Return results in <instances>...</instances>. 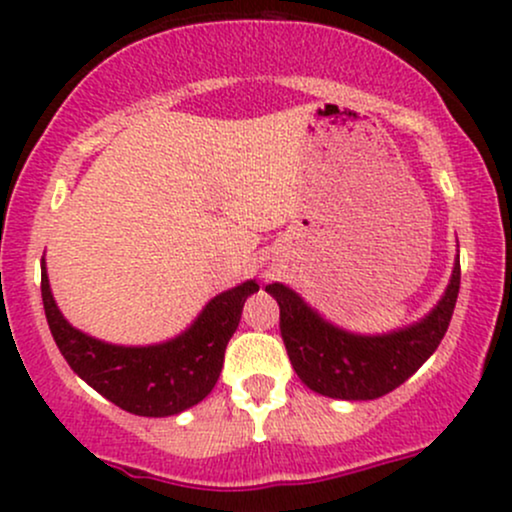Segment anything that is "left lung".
<instances>
[{
    "label": "left lung",
    "mask_w": 512,
    "mask_h": 512,
    "mask_svg": "<svg viewBox=\"0 0 512 512\" xmlns=\"http://www.w3.org/2000/svg\"><path fill=\"white\" fill-rule=\"evenodd\" d=\"M279 303V330L291 366L317 395L346 402L378 399L409 380L445 337L460 293V255L445 293L421 320L383 334H358L320 315L291 286H267Z\"/></svg>",
    "instance_id": "1"
}]
</instances>
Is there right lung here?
Here are the masks:
<instances>
[{
  "label": "right lung",
  "instance_id": "obj_1",
  "mask_svg": "<svg viewBox=\"0 0 512 512\" xmlns=\"http://www.w3.org/2000/svg\"><path fill=\"white\" fill-rule=\"evenodd\" d=\"M45 317L69 368L105 399L137 416H175L195 407L214 390L228 339L236 332L248 296L260 291L255 279L219 293L173 339L146 346L110 344L76 330L57 308L48 267H40Z\"/></svg>",
  "mask_w": 512,
  "mask_h": 512
}]
</instances>
